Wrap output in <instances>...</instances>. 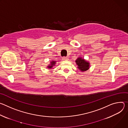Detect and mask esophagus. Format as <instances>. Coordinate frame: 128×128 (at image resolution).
I'll list each match as a JSON object with an SVG mask.
<instances>
[{
    "mask_svg": "<svg viewBox=\"0 0 128 128\" xmlns=\"http://www.w3.org/2000/svg\"><path fill=\"white\" fill-rule=\"evenodd\" d=\"M62 59L63 60H68V58H67V57H66V56H64L62 58Z\"/></svg>",
    "mask_w": 128,
    "mask_h": 128,
    "instance_id": "esophagus-1",
    "label": "esophagus"
}]
</instances>
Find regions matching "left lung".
Returning <instances> with one entry per match:
<instances>
[{
  "instance_id": "8db88e82",
  "label": "left lung",
  "mask_w": 128,
  "mask_h": 128,
  "mask_svg": "<svg viewBox=\"0 0 128 128\" xmlns=\"http://www.w3.org/2000/svg\"><path fill=\"white\" fill-rule=\"evenodd\" d=\"M76 64L78 65V68H79L81 71H86L89 68L90 64L88 62L83 59L79 58L76 60Z\"/></svg>"
}]
</instances>
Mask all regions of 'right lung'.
I'll return each instance as SVG.
<instances>
[{"label": "right lung", "mask_w": 128, "mask_h": 128, "mask_svg": "<svg viewBox=\"0 0 128 128\" xmlns=\"http://www.w3.org/2000/svg\"><path fill=\"white\" fill-rule=\"evenodd\" d=\"M55 62H54V61H52V62H51V64L50 65V66H48V68H52V66H54L55 64Z\"/></svg>", "instance_id": "add662e5"}]
</instances>
